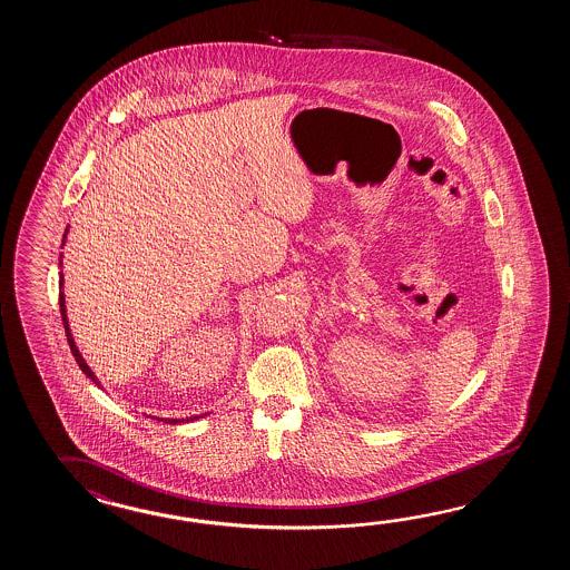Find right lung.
Listing matches in <instances>:
<instances>
[{
	"mask_svg": "<svg viewBox=\"0 0 570 570\" xmlns=\"http://www.w3.org/2000/svg\"><path fill=\"white\" fill-rule=\"evenodd\" d=\"M67 233V230H65ZM63 264V262H61ZM61 286H63V274H61ZM59 306H61V316H63V327L65 333H67V343H69V347H71V354H73V357H76L77 364H79V367H81V372L88 376V379L94 380V382H98V379L94 376V372L89 370L88 364H86V360L81 357V354H79V350H77L76 342H73V335H71V331H69V321H67V315H65V294L61 292L59 294ZM164 421V419H161ZM169 423H177V419H171Z\"/></svg>",
	"mask_w": 570,
	"mask_h": 570,
	"instance_id": "obj_1",
	"label": "right lung"
}]
</instances>
